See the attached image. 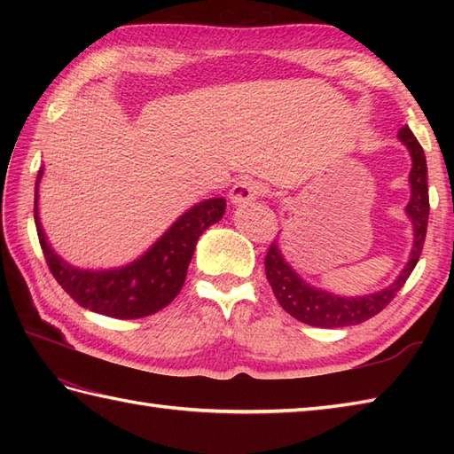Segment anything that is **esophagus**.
I'll use <instances>...</instances> for the list:
<instances>
[{"mask_svg": "<svg viewBox=\"0 0 454 454\" xmlns=\"http://www.w3.org/2000/svg\"><path fill=\"white\" fill-rule=\"evenodd\" d=\"M267 192L265 185L262 181H255V179H242L238 181L236 185L230 191V202L236 207H242L249 200H255L259 197H263Z\"/></svg>", "mask_w": 454, "mask_h": 454, "instance_id": "1", "label": "esophagus"}]
</instances>
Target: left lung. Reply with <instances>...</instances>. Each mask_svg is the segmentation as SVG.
I'll use <instances>...</instances> for the list:
<instances>
[{
  "label": "left lung",
  "instance_id": "obj_1",
  "mask_svg": "<svg viewBox=\"0 0 454 454\" xmlns=\"http://www.w3.org/2000/svg\"><path fill=\"white\" fill-rule=\"evenodd\" d=\"M398 138L406 144L411 156V199L408 202L406 212L413 226V247L406 267L402 269L396 281L388 285L387 288H382L379 293L364 296H340L302 281L294 269L285 262L277 242H273L269 246V252L265 255L267 281L271 285L278 304L283 306V310L296 317V320L314 327H345L371 320L372 316H376L388 306V302L398 294L403 283L408 281L413 267L418 265L423 242H426L429 220L427 161L423 148L419 146L418 138L413 137L408 124L400 129Z\"/></svg>",
  "mask_w": 454,
  "mask_h": 454
}]
</instances>
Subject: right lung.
I'll return each instance as SVG.
<instances>
[{"instance_id": "right-lung-1", "label": "right lung", "mask_w": 454, "mask_h": 454, "mask_svg": "<svg viewBox=\"0 0 454 454\" xmlns=\"http://www.w3.org/2000/svg\"><path fill=\"white\" fill-rule=\"evenodd\" d=\"M44 168L38 169L35 185V224L48 269L64 291L80 306L103 316L134 320L166 308L185 283L191 257L200 234L224 216L222 197L202 200L181 215L146 254L119 269L90 271L67 265L46 242L38 218V183Z\"/></svg>"}]
</instances>
